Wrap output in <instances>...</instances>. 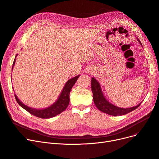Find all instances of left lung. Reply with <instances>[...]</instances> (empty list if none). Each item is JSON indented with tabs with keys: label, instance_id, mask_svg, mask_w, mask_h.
<instances>
[{
	"label": "left lung",
	"instance_id": "1",
	"mask_svg": "<svg viewBox=\"0 0 159 159\" xmlns=\"http://www.w3.org/2000/svg\"><path fill=\"white\" fill-rule=\"evenodd\" d=\"M137 39L141 46H142L139 40L138 39ZM91 80V88L93 93V102H94L96 107L99 111H101L102 112L113 116H121L126 115L135 110L139 106L141 103H142V102H141L138 105H136V106L130 108H121L119 107H117L116 105L110 103L107 99L105 98L99 82L94 77H92Z\"/></svg>",
	"mask_w": 159,
	"mask_h": 159
}]
</instances>
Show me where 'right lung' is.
Masks as SVG:
<instances>
[{
	"label": "right lung",
	"instance_id": "obj_1",
	"mask_svg": "<svg viewBox=\"0 0 159 159\" xmlns=\"http://www.w3.org/2000/svg\"><path fill=\"white\" fill-rule=\"evenodd\" d=\"M16 56L15 57V60L13 63L12 69L14 68V66L16 62ZM79 76L80 75H77L75 76V77H73L70 79H69V80H67L63 87L60 96H59L58 99L56 101V102L53 103L52 105H50V106L46 108L38 109H34V108L28 107L25 104H23L18 99V98L17 97L16 94H15V98L16 99L17 103H18L21 107H23L25 110L28 111V112L29 113H31V115L39 117V118H41V119L52 118V117H54L62 113L63 111H64L67 107L69 103V93H70V90H71L73 85L75 84L76 80H77Z\"/></svg>",
	"mask_w": 159,
	"mask_h": 159
}]
</instances>
